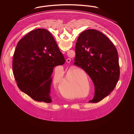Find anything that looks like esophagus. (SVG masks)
I'll return each mask as SVG.
<instances>
[{"mask_svg":"<svg viewBox=\"0 0 134 134\" xmlns=\"http://www.w3.org/2000/svg\"><path fill=\"white\" fill-rule=\"evenodd\" d=\"M63 53H65V52H63ZM70 61H71V59L70 58H68V59H67V60H66V62H67V63H70Z\"/></svg>","mask_w":134,"mask_h":134,"instance_id":"esophagus-1","label":"esophagus"}]
</instances>
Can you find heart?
Masks as SVG:
<instances>
[{"instance_id": "obj_1", "label": "heart", "mask_w": 134, "mask_h": 134, "mask_svg": "<svg viewBox=\"0 0 134 134\" xmlns=\"http://www.w3.org/2000/svg\"><path fill=\"white\" fill-rule=\"evenodd\" d=\"M78 77H79L80 80H78ZM62 77L55 74L53 78V83L55 87H57L59 84L62 81ZM85 79H82L78 76L76 69H69L66 71L63 78V83L60 84L58 86L57 89L60 94L66 98H70L73 95V86L75 83L79 82H82ZM89 85V83H88ZM77 94L82 97L88 96L89 91L87 93L88 88L87 85H83L82 84H78L76 86Z\"/></svg>"}]
</instances>
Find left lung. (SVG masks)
I'll return each instance as SVG.
<instances>
[{
    "label": "left lung",
    "instance_id": "8db88e82",
    "mask_svg": "<svg viewBox=\"0 0 134 134\" xmlns=\"http://www.w3.org/2000/svg\"><path fill=\"white\" fill-rule=\"evenodd\" d=\"M74 64L83 69L94 85L89 102H99L114 89L120 77L118 52L103 34L93 29L81 32L75 46Z\"/></svg>",
    "mask_w": 134,
    "mask_h": 134
}]
</instances>
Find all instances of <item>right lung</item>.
Here are the masks:
<instances>
[{"label":"right lung","mask_w":134,"mask_h":134,"mask_svg":"<svg viewBox=\"0 0 134 134\" xmlns=\"http://www.w3.org/2000/svg\"><path fill=\"white\" fill-rule=\"evenodd\" d=\"M65 62L50 32L43 29L32 31L19 41L14 53L13 72L18 86L37 102L51 103L53 69Z\"/></svg>","instance_id":"right-lung-1"}]
</instances>
